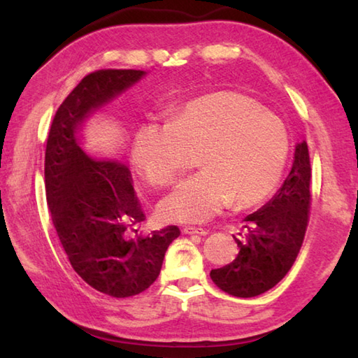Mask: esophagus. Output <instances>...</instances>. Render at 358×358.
Returning <instances> with one entry per match:
<instances>
[{"mask_svg":"<svg viewBox=\"0 0 358 358\" xmlns=\"http://www.w3.org/2000/svg\"><path fill=\"white\" fill-rule=\"evenodd\" d=\"M183 234L187 235H206V229H203V227H192V226H186L183 227Z\"/></svg>","mask_w":358,"mask_h":358,"instance_id":"1","label":"esophagus"}]
</instances>
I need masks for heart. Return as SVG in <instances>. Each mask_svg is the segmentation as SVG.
<instances>
[{"label":"heart","mask_w":358,"mask_h":358,"mask_svg":"<svg viewBox=\"0 0 358 358\" xmlns=\"http://www.w3.org/2000/svg\"><path fill=\"white\" fill-rule=\"evenodd\" d=\"M201 171L178 181L159 201L166 220L206 222L231 200L252 206L283 173L286 129L262 104L235 90L195 98L167 113V123L146 121L134 135L132 159L150 185H169L183 171L187 150Z\"/></svg>","instance_id":"obj_1"}]
</instances>
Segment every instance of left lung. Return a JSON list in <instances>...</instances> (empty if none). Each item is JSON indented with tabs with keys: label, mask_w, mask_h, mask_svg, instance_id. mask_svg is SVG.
Wrapping results in <instances>:
<instances>
[{
	"label": "left lung",
	"mask_w": 358,
	"mask_h": 358,
	"mask_svg": "<svg viewBox=\"0 0 358 358\" xmlns=\"http://www.w3.org/2000/svg\"><path fill=\"white\" fill-rule=\"evenodd\" d=\"M310 163L308 144H295L291 172L277 194L245 218V238L235 260L212 269L210 278L222 291L241 299L275 286L292 268L305 238L310 206Z\"/></svg>",
	"instance_id": "1"
}]
</instances>
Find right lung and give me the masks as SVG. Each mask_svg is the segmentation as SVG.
Returning <instances> with one entry per match:
<instances>
[{
	"label": "right lung",
	"mask_w": 358,
	"mask_h": 358,
	"mask_svg": "<svg viewBox=\"0 0 358 358\" xmlns=\"http://www.w3.org/2000/svg\"><path fill=\"white\" fill-rule=\"evenodd\" d=\"M146 75L132 69L89 73L58 108L45 146V194L58 238L75 272L115 299L154 283L180 229L167 226L148 237H129V229L146 218L131 171L120 159L90 157L83 149V127Z\"/></svg>",
	"instance_id": "1"
}]
</instances>
